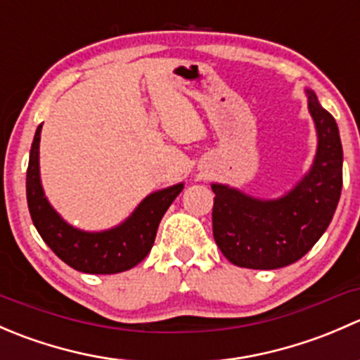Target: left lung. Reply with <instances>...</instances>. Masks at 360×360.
Here are the masks:
<instances>
[{
	"label": "left lung",
	"mask_w": 360,
	"mask_h": 360,
	"mask_svg": "<svg viewBox=\"0 0 360 360\" xmlns=\"http://www.w3.org/2000/svg\"><path fill=\"white\" fill-rule=\"evenodd\" d=\"M308 110L317 127V157L310 172L278 200H256L233 188L212 184V235L228 261L252 270L296 263L331 223L343 186V150L331 112L311 90Z\"/></svg>",
	"instance_id": "1"
}]
</instances>
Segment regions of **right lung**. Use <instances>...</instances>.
Instances as JSON below:
<instances>
[{
	"instance_id": "1",
	"label": "right lung",
	"mask_w": 360,
	"mask_h": 360,
	"mask_svg": "<svg viewBox=\"0 0 360 360\" xmlns=\"http://www.w3.org/2000/svg\"><path fill=\"white\" fill-rule=\"evenodd\" d=\"M39 134L41 125L36 129L29 153L25 193L31 219L45 244L64 263L83 274H120L141 263L153 248L160 221L174 198L181 193L183 184H176L146 197L125 223L112 230L101 233L76 230L50 207L41 190L38 163Z\"/></svg>"
}]
</instances>
